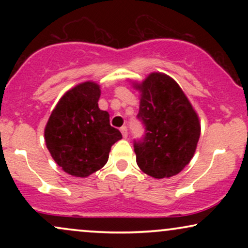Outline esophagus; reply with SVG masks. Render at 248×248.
<instances>
[{
    "mask_svg": "<svg viewBox=\"0 0 248 248\" xmlns=\"http://www.w3.org/2000/svg\"><path fill=\"white\" fill-rule=\"evenodd\" d=\"M120 130H121V133H122V136H124V139H127V138H128V130H127V127H126V126H122V127L120 128Z\"/></svg>",
    "mask_w": 248,
    "mask_h": 248,
    "instance_id": "obj_1",
    "label": "esophagus"
}]
</instances>
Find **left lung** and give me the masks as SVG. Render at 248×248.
<instances>
[{"mask_svg":"<svg viewBox=\"0 0 248 248\" xmlns=\"http://www.w3.org/2000/svg\"><path fill=\"white\" fill-rule=\"evenodd\" d=\"M136 118L144 127L143 138L134 140L136 163L155 178L177 175L191 161L201 124L183 91L173 79L152 73L141 85Z\"/></svg>","mask_w":248,"mask_h":248,"instance_id":"1","label":"left lung"}]
</instances>
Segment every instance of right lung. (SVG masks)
Masks as SVG:
<instances>
[{
  "label": "right lung",
  "instance_id": "1",
  "mask_svg": "<svg viewBox=\"0 0 248 248\" xmlns=\"http://www.w3.org/2000/svg\"><path fill=\"white\" fill-rule=\"evenodd\" d=\"M99 98L98 84H79L62 96L45 127L52 158L76 177H87L101 169L110 147L122 139L120 130L109 124V114L98 107Z\"/></svg>",
  "mask_w": 248,
  "mask_h": 248
}]
</instances>
